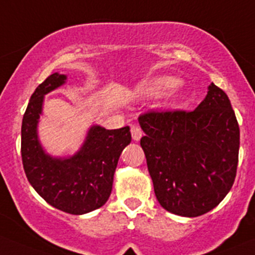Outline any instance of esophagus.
I'll return each mask as SVG.
<instances>
[{"label":"esophagus","mask_w":255,"mask_h":255,"mask_svg":"<svg viewBox=\"0 0 255 255\" xmlns=\"http://www.w3.org/2000/svg\"><path fill=\"white\" fill-rule=\"evenodd\" d=\"M131 136L135 141H139L142 136V131L139 126H131Z\"/></svg>","instance_id":"34e87169"}]
</instances>
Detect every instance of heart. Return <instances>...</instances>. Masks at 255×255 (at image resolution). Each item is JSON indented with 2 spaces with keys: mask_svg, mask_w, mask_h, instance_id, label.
I'll use <instances>...</instances> for the list:
<instances>
[{
  "mask_svg": "<svg viewBox=\"0 0 255 255\" xmlns=\"http://www.w3.org/2000/svg\"><path fill=\"white\" fill-rule=\"evenodd\" d=\"M181 85V80L169 75H159L144 80L137 85L135 94L140 99H156L178 89ZM185 94L176 93L170 96V104H178L185 100Z\"/></svg>",
  "mask_w": 255,
  "mask_h": 255,
  "instance_id": "heart-1",
  "label": "heart"
}]
</instances>
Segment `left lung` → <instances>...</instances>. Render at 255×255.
Masks as SVG:
<instances>
[{"label":"left lung","instance_id":"left-lung-1","mask_svg":"<svg viewBox=\"0 0 255 255\" xmlns=\"http://www.w3.org/2000/svg\"><path fill=\"white\" fill-rule=\"evenodd\" d=\"M140 140L155 195L175 215L194 218L214 209L234 183L239 125L227 94L210 84L190 113H147Z\"/></svg>","mask_w":255,"mask_h":255}]
</instances>
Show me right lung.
Wrapping results in <instances>:
<instances>
[{"label":"right lung","instance_id":"right-lung-1","mask_svg":"<svg viewBox=\"0 0 255 255\" xmlns=\"http://www.w3.org/2000/svg\"><path fill=\"white\" fill-rule=\"evenodd\" d=\"M66 81L67 75L55 72L36 87L23 115L21 154L26 176L38 195L61 212L82 215L108 202L119 157L131 134L129 126L108 130L94 124L75 154H50L38 137V123L45 96Z\"/></svg>","mask_w":255,"mask_h":255}]
</instances>
